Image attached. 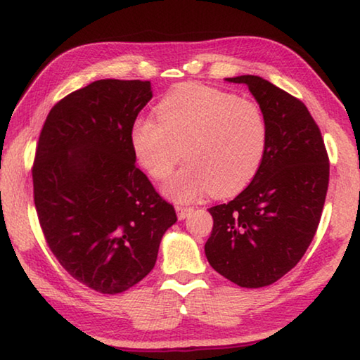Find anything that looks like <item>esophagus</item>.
Masks as SVG:
<instances>
[{"mask_svg":"<svg viewBox=\"0 0 360 360\" xmlns=\"http://www.w3.org/2000/svg\"><path fill=\"white\" fill-rule=\"evenodd\" d=\"M192 212L191 206H176V214L179 219H186Z\"/></svg>","mask_w":360,"mask_h":360,"instance_id":"obj_1","label":"esophagus"}]
</instances>
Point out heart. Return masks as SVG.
<instances>
[{
    "label": "heart",
    "instance_id": "b5f03b06",
    "mask_svg": "<svg viewBox=\"0 0 360 360\" xmlns=\"http://www.w3.org/2000/svg\"><path fill=\"white\" fill-rule=\"evenodd\" d=\"M155 119H138L130 141L138 162L165 186L176 202H193L205 193L230 197L243 191L264 160L268 127L257 103L200 84L176 87L155 109Z\"/></svg>",
    "mask_w": 360,
    "mask_h": 360
}]
</instances>
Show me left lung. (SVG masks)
<instances>
[{
	"label": "left lung",
	"mask_w": 360,
	"mask_h": 360,
	"mask_svg": "<svg viewBox=\"0 0 360 360\" xmlns=\"http://www.w3.org/2000/svg\"><path fill=\"white\" fill-rule=\"evenodd\" d=\"M248 85L265 114L268 141L257 174L229 203L210 208V265L241 288H264L290 271L311 243L328 187V157L311 114L295 96L259 76Z\"/></svg>",
	"instance_id": "8db88e82"
}]
</instances>
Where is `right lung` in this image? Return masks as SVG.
<instances>
[{
  "label": "right lung",
  "mask_w": 360,
  "mask_h": 360,
  "mask_svg": "<svg viewBox=\"0 0 360 360\" xmlns=\"http://www.w3.org/2000/svg\"><path fill=\"white\" fill-rule=\"evenodd\" d=\"M150 98L149 81H95L51 109L36 148L34 206L47 245L72 278L101 294L149 275L178 221L135 165L131 127Z\"/></svg>",
  "instance_id": "1"
}]
</instances>
